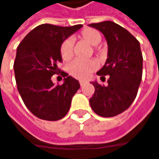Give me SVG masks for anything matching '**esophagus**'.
Segmentation results:
<instances>
[{
	"label": "esophagus",
	"instance_id": "obj_1",
	"mask_svg": "<svg viewBox=\"0 0 159 159\" xmlns=\"http://www.w3.org/2000/svg\"><path fill=\"white\" fill-rule=\"evenodd\" d=\"M79 83H80V85H81V86H83V85L85 84V81H80Z\"/></svg>",
	"mask_w": 159,
	"mask_h": 159
}]
</instances>
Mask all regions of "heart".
Segmentation results:
<instances>
[{"label": "heart", "mask_w": 159, "mask_h": 159, "mask_svg": "<svg viewBox=\"0 0 159 159\" xmlns=\"http://www.w3.org/2000/svg\"><path fill=\"white\" fill-rule=\"evenodd\" d=\"M81 39L93 46H96L102 40V35L98 30L91 28L84 29L79 34ZM60 55L64 60H68L73 57V43L69 39L64 40L60 46ZM97 65L93 60L73 61L68 66V72L71 75L77 79H86L91 73L96 69Z\"/></svg>", "instance_id": "1"}]
</instances>
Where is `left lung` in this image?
Here are the masks:
<instances>
[{"mask_svg": "<svg viewBox=\"0 0 159 159\" xmlns=\"http://www.w3.org/2000/svg\"><path fill=\"white\" fill-rule=\"evenodd\" d=\"M102 33L108 44L105 65L96 73L107 85L92 82L94 93L90 98L93 111L102 117L123 112L135 100L142 78L143 57L139 42L127 30L112 21L89 24Z\"/></svg>", "mask_w": 159, "mask_h": 159, "instance_id": "8db88e82", "label": "left lung"}]
</instances>
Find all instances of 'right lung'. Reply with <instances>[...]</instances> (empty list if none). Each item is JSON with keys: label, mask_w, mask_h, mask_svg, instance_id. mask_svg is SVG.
<instances>
[{"label": "right lung", "mask_w": 159, "mask_h": 159, "mask_svg": "<svg viewBox=\"0 0 159 159\" xmlns=\"http://www.w3.org/2000/svg\"><path fill=\"white\" fill-rule=\"evenodd\" d=\"M83 25L60 27L41 24L29 33L17 48L13 65L18 91L27 108L36 117L58 120L66 115L79 82L65 72L63 84L55 85L51 77L60 70L62 42Z\"/></svg>", "instance_id": "add662e5"}]
</instances>
